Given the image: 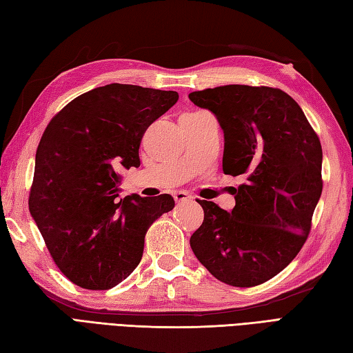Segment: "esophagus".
I'll list each match as a JSON object with an SVG mask.
<instances>
[{
  "label": "esophagus",
  "mask_w": 353,
  "mask_h": 353,
  "mask_svg": "<svg viewBox=\"0 0 353 353\" xmlns=\"http://www.w3.org/2000/svg\"><path fill=\"white\" fill-rule=\"evenodd\" d=\"M172 197H174L176 203H182V201H190V200H192L191 194L186 192V191H176V192H172Z\"/></svg>",
  "instance_id": "1"
}]
</instances>
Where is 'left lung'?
<instances>
[{"instance_id":"1","label":"left lung","mask_w":353,"mask_h":353,"mask_svg":"<svg viewBox=\"0 0 353 353\" xmlns=\"http://www.w3.org/2000/svg\"><path fill=\"white\" fill-rule=\"evenodd\" d=\"M224 133V174L244 176L230 212L199 200L205 220L190 244L216 279L254 287L301 252L321 196V145L301 106L281 89L226 85L191 92Z\"/></svg>"}]
</instances>
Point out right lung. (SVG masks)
<instances>
[{
	"instance_id": "1",
	"label": "right lung",
	"mask_w": 353,
	"mask_h": 353,
	"mask_svg": "<svg viewBox=\"0 0 353 353\" xmlns=\"http://www.w3.org/2000/svg\"><path fill=\"white\" fill-rule=\"evenodd\" d=\"M174 91L110 83L51 119L36 152L28 208L56 265L86 290H109L142 258L148 228L174 208L170 194L119 197V171L139 167L147 127Z\"/></svg>"
}]
</instances>
